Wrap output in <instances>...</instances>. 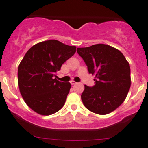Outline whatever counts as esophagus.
I'll use <instances>...</instances> for the list:
<instances>
[{
	"instance_id": "34e87169",
	"label": "esophagus",
	"mask_w": 148,
	"mask_h": 148,
	"mask_svg": "<svg viewBox=\"0 0 148 148\" xmlns=\"http://www.w3.org/2000/svg\"><path fill=\"white\" fill-rule=\"evenodd\" d=\"M70 83H71V85H74V84H76V83H77V82H74V81H71V82H70Z\"/></svg>"
}]
</instances>
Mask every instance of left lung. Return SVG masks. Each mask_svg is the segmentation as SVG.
<instances>
[{"mask_svg":"<svg viewBox=\"0 0 148 148\" xmlns=\"http://www.w3.org/2000/svg\"><path fill=\"white\" fill-rule=\"evenodd\" d=\"M89 74L95 76L94 86H84L82 100L88 110L106 115L125 101L130 87V68L119 49L104 44L77 48Z\"/></svg>","mask_w":148,"mask_h":148,"instance_id":"obj_1","label":"left lung"}]
</instances>
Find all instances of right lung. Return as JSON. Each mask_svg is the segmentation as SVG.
Masks as SVG:
<instances>
[{
	"mask_svg": "<svg viewBox=\"0 0 148 148\" xmlns=\"http://www.w3.org/2000/svg\"><path fill=\"white\" fill-rule=\"evenodd\" d=\"M76 48L51 40L35 45L25 54L18 66V86L25 102L35 112L49 116L64 105L71 84L57 80L56 72Z\"/></svg>",
	"mask_w": 148,
	"mask_h": 148,
	"instance_id": "1",
	"label": "right lung"
}]
</instances>
